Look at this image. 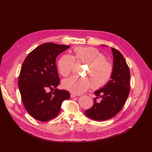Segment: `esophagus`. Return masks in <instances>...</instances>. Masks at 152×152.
I'll return each mask as SVG.
<instances>
[{"label":"esophagus","instance_id":"esophagus-1","mask_svg":"<svg viewBox=\"0 0 152 152\" xmlns=\"http://www.w3.org/2000/svg\"><path fill=\"white\" fill-rule=\"evenodd\" d=\"M70 96H71V98H73V97H77V94H71Z\"/></svg>","mask_w":152,"mask_h":152}]
</instances>
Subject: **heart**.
<instances>
[{
  "label": "heart",
  "mask_w": 152,
  "mask_h": 152,
  "mask_svg": "<svg viewBox=\"0 0 152 152\" xmlns=\"http://www.w3.org/2000/svg\"><path fill=\"white\" fill-rule=\"evenodd\" d=\"M75 57L89 65L86 72L87 77L73 76L65 79L62 86L65 89L75 94H81L88 90L92 85L93 89H98L106 86L111 78L113 66L111 62L98 49L93 47H77L74 49ZM58 68L63 76H68L75 65V58L70 55H64L58 61Z\"/></svg>",
  "instance_id": "1"
}]
</instances>
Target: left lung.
Returning a JSON list of instances; mask_svg holds the SVG:
<instances>
[{"label": "left lung", "mask_w": 152, "mask_h": 152, "mask_svg": "<svg viewBox=\"0 0 152 152\" xmlns=\"http://www.w3.org/2000/svg\"><path fill=\"white\" fill-rule=\"evenodd\" d=\"M103 46H107L102 45ZM113 56V72L108 83L94 94L101 98L97 103L94 98L93 106L85 114L95 121H104L114 117L123 108L130 91V71L123 55L111 47Z\"/></svg>", "instance_id": "obj_1"}]
</instances>
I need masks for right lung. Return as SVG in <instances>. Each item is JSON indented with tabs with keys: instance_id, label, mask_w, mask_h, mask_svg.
I'll return each mask as SVG.
<instances>
[{
	"instance_id": "obj_1",
	"label": "right lung",
	"mask_w": 152,
	"mask_h": 152,
	"mask_svg": "<svg viewBox=\"0 0 152 152\" xmlns=\"http://www.w3.org/2000/svg\"><path fill=\"white\" fill-rule=\"evenodd\" d=\"M69 47L44 43L31 52L23 61L18 77L19 90L28 113L37 120L47 121L55 118L62 102L70 97L68 91L57 89L60 77L55 64L57 56ZM48 88L54 91L47 93Z\"/></svg>"
}]
</instances>
